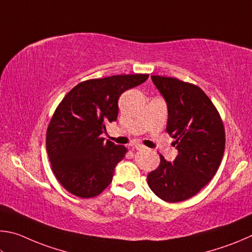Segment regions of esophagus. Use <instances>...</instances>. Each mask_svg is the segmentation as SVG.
Here are the masks:
<instances>
[{"mask_svg": "<svg viewBox=\"0 0 252 252\" xmlns=\"http://www.w3.org/2000/svg\"><path fill=\"white\" fill-rule=\"evenodd\" d=\"M135 149H136V151H145L146 147H145L144 145H142V144H135Z\"/></svg>", "mask_w": 252, "mask_h": 252, "instance_id": "esophagus-1", "label": "esophagus"}]
</instances>
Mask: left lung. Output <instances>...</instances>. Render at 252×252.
Returning a JSON list of instances; mask_svg holds the SVG:
<instances>
[{"instance_id":"obj_1","label":"left lung","mask_w":252,"mask_h":252,"mask_svg":"<svg viewBox=\"0 0 252 252\" xmlns=\"http://www.w3.org/2000/svg\"><path fill=\"white\" fill-rule=\"evenodd\" d=\"M152 79L167 103L166 130L175 139L178 155L173 164L160 155V164L148 174L147 183L160 199L184 201L199 192L217 173L226 143L224 127L200 87L159 75Z\"/></svg>"}]
</instances>
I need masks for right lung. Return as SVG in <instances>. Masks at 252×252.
I'll list each match as a JSON object with an SVG mask.
<instances>
[{
    "label": "right lung",
    "instance_id": "obj_1",
    "mask_svg": "<svg viewBox=\"0 0 252 252\" xmlns=\"http://www.w3.org/2000/svg\"><path fill=\"white\" fill-rule=\"evenodd\" d=\"M148 74L88 79L72 88L55 109L46 131L52 170L66 190L79 198L98 196L112 183L127 149L104 140L106 124L117 119L118 98Z\"/></svg>",
    "mask_w": 252,
    "mask_h": 252
}]
</instances>
